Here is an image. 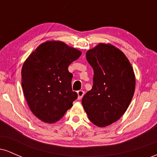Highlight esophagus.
I'll use <instances>...</instances> for the list:
<instances>
[{
  "mask_svg": "<svg viewBox=\"0 0 157 157\" xmlns=\"http://www.w3.org/2000/svg\"><path fill=\"white\" fill-rule=\"evenodd\" d=\"M77 94H78V100H81L84 95V91L82 90H79L77 91Z\"/></svg>",
  "mask_w": 157,
  "mask_h": 157,
  "instance_id": "1",
  "label": "esophagus"
}]
</instances>
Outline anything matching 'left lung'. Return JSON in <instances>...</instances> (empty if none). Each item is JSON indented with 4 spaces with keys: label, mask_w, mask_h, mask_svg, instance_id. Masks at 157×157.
Wrapping results in <instances>:
<instances>
[{
    "label": "left lung",
    "mask_w": 157,
    "mask_h": 157,
    "mask_svg": "<svg viewBox=\"0 0 157 157\" xmlns=\"http://www.w3.org/2000/svg\"><path fill=\"white\" fill-rule=\"evenodd\" d=\"M86 55L94 70L93 86L82 105L90 121L105 127L121 117L132 100L134 70L123 52L111 45L100 44Z\"/></svg>",
    "instance_id": "1"
}]
</instances>
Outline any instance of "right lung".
<instances>
[{
    "mask_svg": "<svg viewBox=\"0 0 157 157\" xmlns=\"http://www.w3.org/2000/svg\"><path fill=\"white\" fill-rule=\"evenodd\" d=\"M80 55L64 43L47 41L25 61L21 71L23 94L32 112L43 122L58 121L77 99L68 68Z\"/></svg>",
    "mask_w": 157,
    "mask_h": 157,
    "instance_id": "add662e5",
    "label": "right lung"
}]
</instances>
